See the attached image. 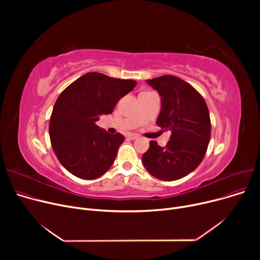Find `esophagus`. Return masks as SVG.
<instances>
[{
	"mask_svg": "<svg viewBox=\"0 0 260 260\" xmlns=\"http://www.w3.org/2000/svg\"><path fill=\"white\" fill-rule=\"evenodd\" d=\"M126 137H127L128 139H131V140H135V139L138 138V136L135 135V134H127Z\"/></svg>",
	"mask_w": 260,
	"mask_h": 260,
	"instance_id": "esophagus-1",
	"label": "esophagus"
}]
</instances>
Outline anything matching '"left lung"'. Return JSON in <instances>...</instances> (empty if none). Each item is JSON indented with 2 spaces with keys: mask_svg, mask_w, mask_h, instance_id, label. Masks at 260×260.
Segmentation results:
<instances>
[{
  "mask_svg": "<svg viewBox=\"0 0 260 260\" xmlns=\"http://www.w3.org/2000/svg\"><path fill=\"white\" fill-rule=\"evenodd\" d=\"M146 82L161 97L157 125L172 134L166 147L149 142L142 156L143 166L160 180L183 178L206 156L211 139L209 108L202 95L178 77L166 75Z\"/></svg>",
  "mask_w": 260,
  "mask_h": 260,
  "instance_id": "obj_1",
  "label": "left lung"
}]
</instances>
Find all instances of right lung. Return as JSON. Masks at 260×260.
<instances>
[{"label":"right lung","mask_w":260,"mask_h":260,"mask_svg":"<svg viewBox=\"0 0 260 260\" xmlns=\"http://www.w3.org/2000/svg\"><path fill=\"white\" fill-rule=\"evenodd\" d=\"M136 84L135 80L87 73L60 93L50 116L49 137L54 154L68 172L91 180L113 166L124 137L120 133L108 134L95 121L112 114Z\"/></svg>","instance_id":"obj_1"}]
</instances>
